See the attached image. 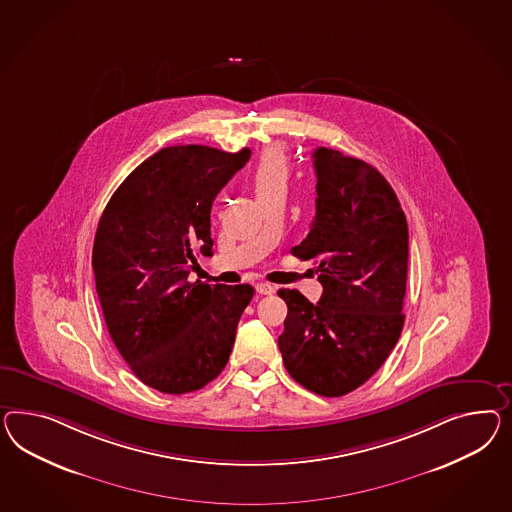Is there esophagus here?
<instances>
[{
  "label": "esophagus",
  "mask_w": 512,
  "mask_h": 512,
  "mask_svg": "<svg viewBox=\"0 0 512 512\" xmlns=\"http://www.w3.org/2000/svg\"><path fill=\"white\" fill-rule=\"evenodd\" d=\"M257 292H259V294H264V296H268V294H274L276 289H274L270 283H257Z\"/></svg>",
  "instance_id": "obj_1"
}]
</instances>
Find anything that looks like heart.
<instances>
[{
	"label": "heart",
	"instance_id": "1",
	"mask_svg": "<svg viewBox=\"0 0 512 512\" xmlns=\"http://www.w3.org/2000/svg\"><path fill=\"white\" fill-rule=\"evenodd\" d=\"M251 180L257 195L268 194L277 188L287 190L289 160L285 151L281 147L266 149L251 173Z\"/></svg>",
	"mask_w": 512,
	"mask_h": 512
}]
</instances>
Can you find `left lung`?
<instances>
[{"instance_id":"8db88e82","label":"left lung","mask_w":512,"mask_h":512,"mask_svg":"<svg viewBox=\"0 0 512 512\" xmlns=\"http://www.w3.org/2000/svg\"><path fill=\"white\" fill-rule=\"evenodd\" d=\"M317 214L300 246L317 261L322 296L311 304L281 289L285 330L277 345L292 378L322 397L365 384L397 345L404 326L408 225L393 188L367 162L318 147Z\"/></svg>"}]
</instances>
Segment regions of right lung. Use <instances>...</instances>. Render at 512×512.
Instances as JSON below:
<instances>
[{"mask_svg":"<svg viewBox=\"0 0 512 512\" xmlns=\"http://www.w3.org/2000/svg\"><path fill=\"white\" fill-rule=\"evenodd\" d=\"M249 149L173 145L139 164L98 221L93 270L113 343L132 373L162 393L207 386L227 365L251 285L190 281L212 255L210 208Z\"/></svg>","mask_w":512,"mask_h":512,"instance_id":"1","label":"right lung"}]
</instances>
